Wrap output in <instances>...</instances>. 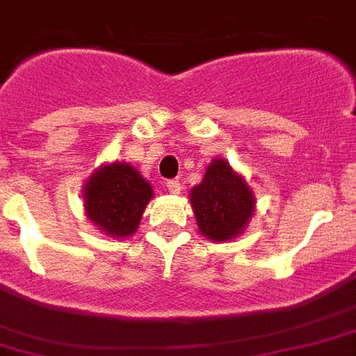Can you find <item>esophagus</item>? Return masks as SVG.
<instances>
[{
  "label": "esophagus",
  "instance_id": "esophagus-1",
  "mask_svg": "<svg viewBox=\"0 0 356 356\" xmlns=\"http://www.w3.org/2000/svg\"><path fill=\"white\" fill-rule=\"evenodd\" d=\"M166 188L170 194H179L181 192V183L179 181H168Z\"/></svg>",
  "mask_w": 356,
  "mask_h": 356
}]
</instances>
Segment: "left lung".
<instances>
[{
	"instance_id": "8db88e82",
	"label": "left lung",
	"mask_w": 356,
	"mask_h": 356,
	"mask_svg": "<svg viewBox=\"0 0 356 356\" xmlns=\"http://www.w3.org/2000/svg\"><path fill=\"white\" fill-rule=\"evenodd\" d=\"M188 197L197 229L213 243H227L243 235L256 213L254 190L226 159L209 162L202 183L190 190Z\"/></svg>"
}]
</instances>
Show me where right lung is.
I'll return each instance as SVG.
<instances>
[{"instance_id":"obj_1","label":"right lung","mask_w":356,"mask_h":356,"mask_svg":"<svg viewBox=\"0 0 356 356\" xmlns=\"http://www.w3.org/2000/svg\"><path fill=\"white\" fill-rule=\"evenodd\" d=\"M153 196L147 179L119 160L100 164L81 188L86 216L106 237L113 238H127L138 232Z\"/></svg>"}]
</instances>
